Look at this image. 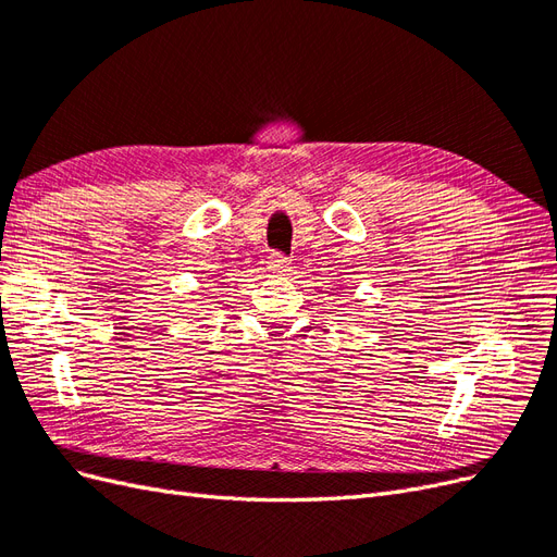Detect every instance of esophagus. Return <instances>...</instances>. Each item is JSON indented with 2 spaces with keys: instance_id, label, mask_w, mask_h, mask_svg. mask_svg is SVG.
<instances>
[{
  "instance_id": "34e87169",
  "label": "esophagus",
  "mask_w": 557,
  "mask_h": 557,
  "mask_svg": "<svg viewBox=\"0 0 557 557\" xmlns=\"http://www.w3.org/2000/svg\"><path fill=\"white\" fill-rule=\"evenodd\" d=\"M288 264L290 260L283 256V252H269V260H267V269H272L274 274H281V272H288Z\"/></svg>"
}]
</instances>
